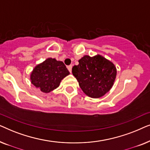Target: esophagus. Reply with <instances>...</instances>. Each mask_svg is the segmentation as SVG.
Masks as SVG:
<instances>
[{"mask_svg":"<svg viewBox=\"0 0 150 150\" xmlns=\"http://www.w3.org/2000/svg\"><path fill=\"white\" fill-rule=\"evenodd\" d=\"M67 69H68V70L69 72H71V69H72V65H68L67 66Z\"/></svg>","mask_w":150,"mask_h":150,"instance_id":"esophagus-1","label":"esophagus"}]
</instances>
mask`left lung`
<instances>
[{
	"instance_id": "obj_1",
	"label": "left lung",
	"mask_w": 150,
	"mask_h": 150,
	"mask_svg": "<svg viewBox=\"0 0 150 150\" xmlns=\"http://www.w3.org/2000/svg\"><path fill=\"white\" fill-rule=\"evenodd\" d=\"M79 64L72 67V74L80 87L87 96L99 98L110 91L117 75V69L111 61L102 55H85Z\"/></svg>"
}]
</instances>
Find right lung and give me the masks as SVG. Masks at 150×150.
Instances as JSON below:
<instances>
[{
  "mask_svg": "<svg viewBox=\"0 0 150 150\" xmlns=\"http://www.w3.org/2000/svg\"><path fill=\"white\" fill-rule=\"evenodd\" d=\"M69 74L62 61L48 58L34 67L30 74V81L35 87L47 93L57 89L62 79Z\"/></svg>",
  "mask_w": 150,
  "mask_h": 150,
  "instance_id": "add662e5",
  "label": "right lung"
}]
</instances>
